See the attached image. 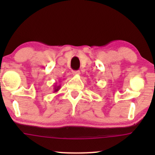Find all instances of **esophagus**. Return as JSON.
Listing matches in <instances>:
<instances>
[{
  "mask_svg": "<svg viewBox=\"0 0 155 155\" xmlns=\"http://www.w3.org/2000/svg\"><path fill=\"white\" fill-rule=\"evenodd\" d=\"M79 74H80L79 70H74V71H73V75H74V76H78Z\"/></svg>",
  "mask_w": 155,
  "mask_h": 155,
  "instance_id": "esophagus-1",
  "label": "esophagus"
}]
</instances>
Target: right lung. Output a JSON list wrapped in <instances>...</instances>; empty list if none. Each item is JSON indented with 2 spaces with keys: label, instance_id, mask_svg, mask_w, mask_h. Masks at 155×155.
<instances>
[{
  "label": "right lung",
  "instance_id": "obj_1",
  "mask_svg": "<svg viewBox=\"0 0 155 155\" xmlns=\"http://www.w3.org/2000/svg\"><path fill=\"white\" fill-rule=\"evenodd\" d=\"M61 88V85H55L54 86V92L55 93V92H58L59 91V89Z\"/></svg>",
  "mask_w": 155,
  "mask_h": 155
}]
</instances>
